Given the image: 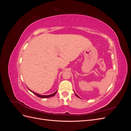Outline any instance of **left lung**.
Instances as JSON below:
<instances>
[{
    "instance_id": "obj_1",
    "label": "left lung",
    "mask_w": 131,
    "mask_h": 131,
    "mask_svg": "<svg viewBox=\"0 0 131 131\" xmlns=\"http://www.w3.org/2000/svg\"><path fill=\"white\" fill-rule=\"evenodd\" d=\"M75 95H76V96H77V97H78V98H80V97H79V96H78V95H77V94H76V93H75Z\"/></svg>"
}]
</instances>
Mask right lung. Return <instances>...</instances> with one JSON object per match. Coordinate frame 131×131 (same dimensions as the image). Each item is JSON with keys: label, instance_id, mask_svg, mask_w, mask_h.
<instances>
[{"label": "right lung", "instance_id": "right-lung-1", "mask_svg": "<svg viewBox=\"0 0 131 131\" xmlns=\"http://www.w3.org/2000/svg\"><path fill=\"white\" fill-rule=\"evenodd\" d=\"M29 90L30 91H31V92H32V93H33L34 94L36 95V96H37L38 97H40V98H49V97H53V96H54L55 94H56V93L57 92V91H56V92H55L54 93H52V94H50V95H41V94H38V93H37L33 92V91H31L29 89Z\"/></svg>", "mask_w": 131, "mask_h": 131}]
</instances>
